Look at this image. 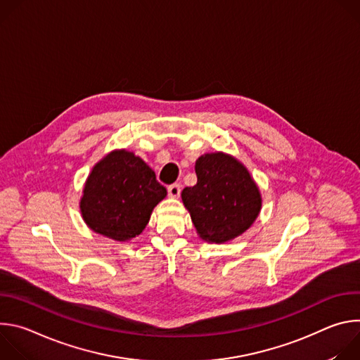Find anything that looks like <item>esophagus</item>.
<instances>
[{
    "mask_svg": "<svg viewBox=\"0 0 360 360\" xmlns=\"http://www.w3.org/2000/svg\"><path fill=\"white\" fill-rule=\"evenodd\" d=\"M168 195L171 198H178L181 195V185L179 184H174L168 186Z\"/></svg>",
    "mask_w": 360,
    "mask_h": 360,
    "instance_id": "34e87169",
    "label": "esophagus"
}]
</instances>
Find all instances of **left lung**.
I'll use <instances>...</instances> for the list:
<instances>
[{"mask_svg": "<svg viewBox=\"0 0 360 360\" xmlns=\"http://www.w3.org/2000/svg\"><path fill=\"white\" fill-rule=\"evenodd\" d=\"M198 182L181 196L196 233L210 243H225L248 231L262 208L259 186L235 157L203 153L195 162Z\"/></svg>", "mask_w": 360, "mask_h": 360, "instance_id": "obj_1", "label": "left lung"}]
</instances>
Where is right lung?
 I'll return each mask as SVG.
<instances>
[{"mask_svg": "<svg viewBox=\"0 0 360 360\" xmlns=\"http://www.w3.org/2000/svg\"><path fill=\"white\" fill-rule=\"evenodd\" d=\"M165 196V186L143 160L131 150L114 149L89 172L79 210L91 231L127 242L145 229L153 208Z\"/></svg>", "mask_w": 360, "mask_h": 360, "instance_id": "add662e5", "label": "right lung"}]
</instances>
